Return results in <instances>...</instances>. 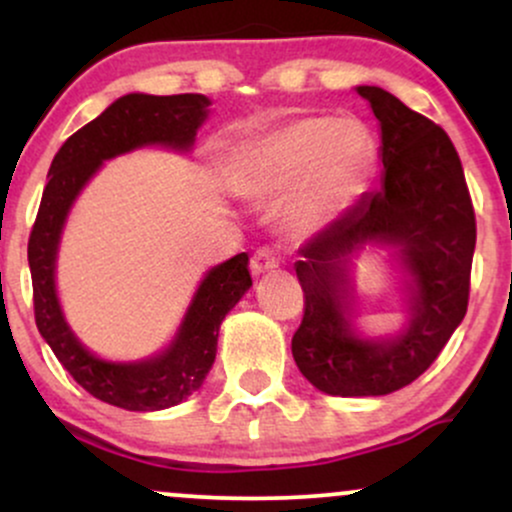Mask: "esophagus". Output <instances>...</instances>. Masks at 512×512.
I'll return each instance as SVG.
<instances>
[{
  "instance_id": "34e87169",
  "label": "esophagus",
  "mask_w": 512,
  "mask_h": 512,
  "mask_svg": "<svg viewBox=\"0 0 512 512\" xmlns=\"http://www.w3.org/2000/svg\"><path fill=\"white\" fill-rule=\"evenodd\" d=\"M279 262H281L279 252H276L272 245H262V248H257L255 255H252L250 269H252V274H264V272H269V269L279 267Z\"/></svg>"
}]
</instances>
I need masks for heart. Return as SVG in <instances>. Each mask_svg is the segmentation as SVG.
<instances>
[{
  "mask_svg": "<svg viewBox=\"0 0 512 512\" xmlns=\"http://www.w3.org/2000/svg\"><path fill=\"white\" fill-rule=\"evenodd\" d=\"M366 158V134L349 122L301 120L269 134L245 158L240 190L248 197H279L301 185L291 211L298 228H313L354 192Z\"/></svg>",
  "mask_w": 512,
  "mask_h": 512,
  "instance_id": "obj_1",
  "label": "heart"
}]
</instances>
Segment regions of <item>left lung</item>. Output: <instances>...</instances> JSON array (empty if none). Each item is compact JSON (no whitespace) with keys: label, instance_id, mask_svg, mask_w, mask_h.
<instances>
[{"label":"left lung","instance_id":"left-lung-1","mask_svg":"<svg viewBox=\"0 0 512 512\" xmlns=\"http://www.w3.org/2000/svg\"><path fill=\"white\" fill-rule=\"evenodd\" d=\"M356 91L380 120L383 185L298 250L303 320L291 351L317 390L378 397L414 383L462 322L477 219L460 156L445 129L383 88ZM366 242L395 244L415 284L410 327L390 343L358 340L345 317V264Z\"/></svg>","mask_w":512,"mask_h":512}]
</instances>
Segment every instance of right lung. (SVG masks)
Listing matches in <instances>:
<instances>
[{"mask_svg":"<svg viewBox=\"0 0 512 512\" xmlns=\"http://www.w3.org/2000/svg\"><path fill=\"white\" fill-rule=\"evenodd\" d=\"M207 105L209 101L199 93H129L74 132L52 158L50 180L28 238L35 325L76 383L88 395L113 407L127 411L168 409L202 387L216 358L221 320L252 286L248 252H240L211 269L187 310L178 339L168 351L149 361L110 363L76 342L57 303L55 255L64 219L74 197L105 158L144 144L190 149L197 127L207 117Z\"/></svg>","mask_w":512,"mask_h":512,"instance_id":"obj_1","label":"right lung"}]
</instances>
